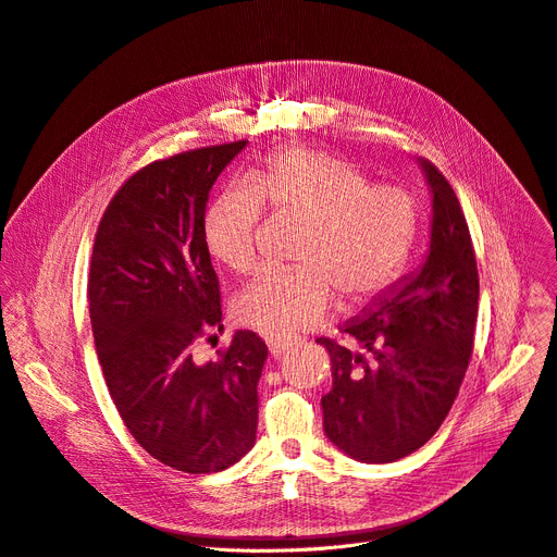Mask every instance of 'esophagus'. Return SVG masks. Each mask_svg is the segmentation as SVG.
Returning <instances> with one entry per match:
<instances>
[{"label":"esophagus","mask_w":557,"mask_h":557,"mask_svg":"<svg viewBox=\"0 0 557 557\" xmlns=\"http://www.w3.org/2000/svg\"><path fill=\"white\" fill-rule=\"evenodd\" d=\"M268 346H270V352H272V357H283L289 348H294L297 346V339H292V337H281V335H270L268 337Z\"/></svg>","instance_id":"1"}]
</instances>
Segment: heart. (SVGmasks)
Segmentation results:
<instances>
[{
    "instance_id": "1",
    "label": "heart",
    "mask_w": 557,
    "mask_h": 557,
    "mask_svg": "<svg viewBox=\"0 0 557 557\" xmlns=\"http://www.w3.org/2000/svg\"><path fill=\"white\" fill-rule=\"evenodd\" d=\"M265 202L308 222L301 268L270 270L238 299L243 321L265 333H301L346 306L377 299L405 272L416 238V202L405 188L371 186L355 163L331 150L272 154L251 182L226 186L205 215L211 256L236 274L258 268L256 234Z\"/></svg>"
}]
</instances>
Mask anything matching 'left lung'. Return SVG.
<instances>
[{
  "label": "left lung",
  "instance_id": "8db88e82",
  "mask_svg": "<svg viewBox=\"0 0 557 557\" xmlns=\"http://www.w3.org/2000/svg\"><path fill=\"white\" fill-rule=\"evenodd\" d=\"M432 195L430 251L344 323L350 344L317 339L331 355L323 432L359 463H394L428 443L466 377L479 274L470 228L449 182L416 159Z\"/></svg>",
  "mask_w": 557,
  "mask_h": 557
}]
</instances>
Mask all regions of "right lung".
<instances>
[{
	"label": "right lung",
	"mask_w": 557,
	"mask_h": 557,
	"mask_svg": "<svg viewBox=\"0 0 557 557\" xmlns=\"http://www.w3.org/2000/svg\"><path fill=\"white\" fill-rule=\"evenodd\" d=\"M245 146L188 150L135 173L91 251V333L116 411L152 459L188 474L234 466L256 443L265 342L238 331L218 362L193 357L195 339L222 329L209 190Z\"/></svg>",
	"instance_id": "right-lung-1"
}]
</instances>
